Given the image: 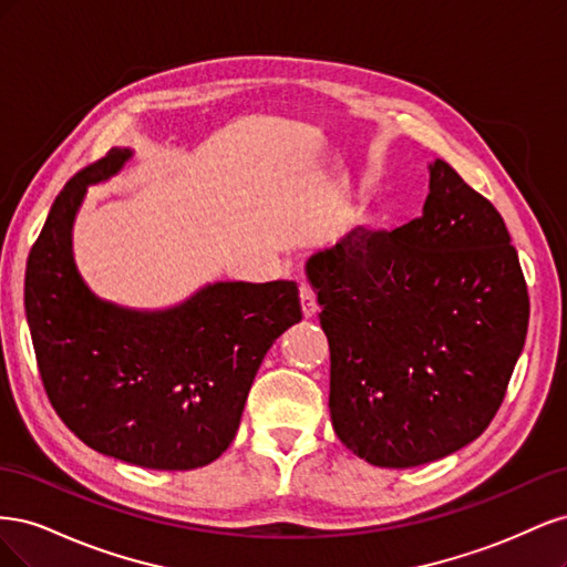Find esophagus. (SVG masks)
<instances>
[{"label": "esophagus", "mask_w": 567, "mask_h": 567, "mask_svg": "<svg viewBox=\"0 0 567 567\" xmlns=\"http://www.w3.org/2000/svg\"><path fill=\"white\" fill-rule=\"evenodd\" d=\"M300 302H302V315L307 319L317 315V296H315V290L307 286V284L300 286Z\"/></svg>", "instance_id": "1"}]
</instances>
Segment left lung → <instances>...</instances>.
Returning <instances> with one entry per match:
<instances>
[{
	"mask_svg": "<svg viewBox=\"0 0 567 567\" xmlns=\"http://www.w3.org/2000/svg\"><path fill=\"white\" fill-rule=\"evenodd\" d=\"M307 274L331 350V421L381 468L437 461L485 433L525 346L529 296L499 210L444 161L423 215L352 229Z\"/></svg>",
	"mask_w": 567,
	"mask_h": 567,
	"instance_id": "1",
	"label": "left lung"
}]
</instances>
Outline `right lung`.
Instances as JSON below:
<instances>
[{
	"label": "right lung",
	"instance_id": "add662e5",
	"mask_svg": "<svg viewBox=\"0 0 567 567\" xmlns=\"http://www.w3.org/2000/svg\"><path fill=\"white\" fill-rule=\"evenodd\" d=\"M127 158L113 148L61 188L28 255L25 315L47 398L87 447L188 471L236 437L267 350L302 319L298 284H215L153 315L96 300L73 265L71 227L84 186Z\"/></svg>",
	"mask_w": 567,
	"mask_h": 567
}]
</instances>
